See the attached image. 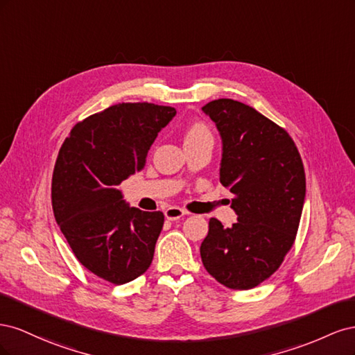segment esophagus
<instances>
[{"instance_id": "obj_1", "label": "esophagus", "mask_w": 355, "mask_h": 355, "mask_svg": "<svg viewBox=\"0 0 355 355\" xmlns=\"http://www.w3.org/2000/svg\"><path fill=\"white\" fill-rule=\"evenodd\" d=\"M184 214L185 211L180 207H168L164 210V216L168 220H179L180 218H184Z\"/></svg>"}]
</instances>
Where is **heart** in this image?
<instances>
[{"label": "heart", "mask_w": 355, "mask_h": 355, "mask_svg": "<svg viewBox=\"0 0 355 355\" xmlns=\"http://www.w3.org/2000/svg\"><path fill=\"white\" fill-rule=\"evenodd\" d=\"M202 139H209V141H211L210 132L202 124H194L188 128L187 136H185V142L202 141Z\"/></svg>", "instance_id": "b5f03b06"}]
</instances>
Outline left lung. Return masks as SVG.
<instances>
[{
	"label": "left lung",
	"instance_id": "left-lung-1",
	"mask_svg": "<svg viewBox=\"0 0 355 355\" xmlns=\"http://www.w3.org/2000/svg\"><path fill=\"white\" fill-rule=\"evenodd\" d=\"M222 139L220 184L234 198L231 228L211 218L200 247L204 268L234 290L271 277L293 245L305 201V171L288 133L252 106L218 99L202 106Z\"/></svg>",
	"mask_w": 355,
	"mask_h": 355
}]
</instances>
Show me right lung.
<instances>
[{"instance_id":"right-lung-1","label":"right lung","mask_w":355,"mask_h":355,"mask_svg":"<svg viewBox=\"0 0 355 355\" xmlns=\"http://www.w3.org/2000/svg\"><path fill=\"white\" fill-rule=\"evenodd\" d=\"M175 115L171 106L116 103L75 124L60 148L51 182L56 222L80 263L106 282H132L153 262L164 214L130 207L116 185L144 168Z\"/></svg>"}]
</instances>
